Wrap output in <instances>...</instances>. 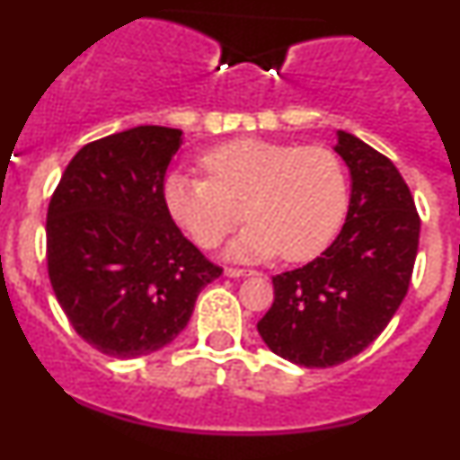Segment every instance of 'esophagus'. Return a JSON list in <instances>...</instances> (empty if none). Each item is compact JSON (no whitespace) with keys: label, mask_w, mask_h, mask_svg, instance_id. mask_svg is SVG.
<instances>
[{"label":"esophagus","mask_w":460,"mask_h":460,"mask_svg":"<svg viewBox=\"0 0 460 460\" xmlns=\"http://www.w3.org/2000/svg\"><path fill=\"white\" fill-rule=\"evenodd\" d=\"M225 276H226V278H247V276H256V273L247 271V269H234V267H229V269H225Z\"/></svg>","instance_id":"esophagus-1"}]
</instances>
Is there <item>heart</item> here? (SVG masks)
Masks as SVG:
<instances>
[{"mask_svg":"<svg viewBox=\"0 0 460 460\" xmlns=\"http://www.w3.org/2000/svg\"><path fill=\"white\" fill-rule=\"evenodd\" d=\"M200 162L208 180L171 171L164 204L175 225L204 249L220 244L244 216L252 225L225 249L226 258L282 253L303 262L316 258L345 220V166L329 148L240 137L207 151Z\"/></svg>","mask_w":460,"mask_h":460,"instance_id":"obj_1","label":"heart"}]
</instances>
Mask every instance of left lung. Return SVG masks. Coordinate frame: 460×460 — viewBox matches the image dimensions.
Listing matches in <instances>:
<instances>
[{"mask_svg":"<svg viewBox=\"0 0 460 460\" xmlns=\"http://www.w3.org/2000/svg\"><path fill=\"white\" fill-rule=\"evenodd\" d=\"M333 151L349 169L345 225L305 267L273 276L258 323L264 345L303 367H333L367 349L401 307L419 252L420 217L392 160L347 131Z\"/></svg>","mask_w":460,"mask_h":460,"instance_id":"obj_1","label":"left lung"}]
</instances>
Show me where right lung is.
<instances>
[{
  "label": "right lung",
  "instance_id": "1",
  "mask_svg": "<svg viewBox=\"0 0 460 460\" xmlns=\"http://www.w3.org/2000/svg\"><path fill=\"white\" fill-rule=\"evenodd\" d=\"M182 131L136 127L82 146L46 216V260L73 329L113 358L169 345L222 273L189 243L164 204Z\"/></svg>",
  "mask_w": 460,
  "mask_h": 460
}]
</instances>
